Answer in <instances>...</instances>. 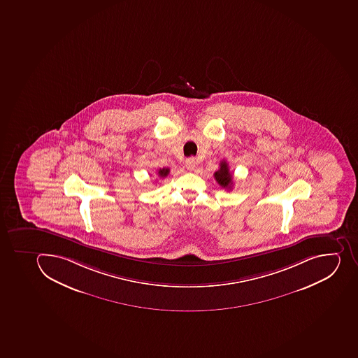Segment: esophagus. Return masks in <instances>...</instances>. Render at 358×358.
<instances>
[{
    "instance_id": "1",
    "label": "esophagus",
    "mask_w": 358,
    "mask_h": 358,
    "mask_svg": "<svg viewBox=\"0 0 358 358\" xmlns=\"http://www.w3.org/2000/svg\"><path fill=\"white\" fill-rule=\"evenodd\" d=\"M185 165H186V168L189 170V171H193L194 169L196 166V161L194 157H190V159H187L186 162H185Z\"/></svg>"
}]
</instances>
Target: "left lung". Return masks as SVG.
<instances>
[{
	"label": "left lung",
	"mask_w": 358,
	"mask_h": 358,
	"mask_svg": "<svg viewBox=\"0 0 358 358\" xmlns=\"http://www.w3.org/2000/svg\"><path fill=\"white\" fill-rule=\"evenodd\" d=\"M215 178L217 182L222 188L231 190V187H233V174L230 173L229 168H228L226 161L220 162V168H219L218 171L215 172Z\"/></svg>",
	"instance_id": "left-lung-1"
}]
</instances>
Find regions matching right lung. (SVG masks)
<instances>
[{"label": "right lung", "mask_w": 358, "mask_h": 358, "mask_svg": "<svg viewBox=\"0 0 358 358\" xmlns=\"http://www.w3.org/2000/svg\"><path fill=\"white\" fill-rule=\"evenodd\" d=\"M169 172H170V169L163 168L159 169V171H157V174H159V177L165 178L166 176H168Z\"/></svg>", "instance_id": "obj_1"}]
</instances>
